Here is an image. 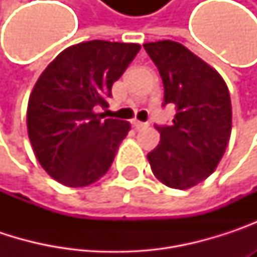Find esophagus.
<instances>
[{"label":"esophagus","mask_w":257,"mask_h":257,"mask_svg":"<svg viewBox=\"0 0 257 257\" xmlns=\"http://www.w3.org/2000/svg\"><path fill=\"white\" fill-rule=\"evenodd\" d=\"M132 125H134V128L135 129L147 128V123H144V122H140V120H137V119H134V120H132Z\"/></svg>","instance_id":"obj_1"}]
</instances>
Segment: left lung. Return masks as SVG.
<instances>
[{"label":"left lung","mask_w":257,"mask_h":257,"mask_svg":"<svg viewBox=\"0 0 257 257\" xmlns=\"http://www.w3.org/2000/svg\"><path fill=\"white\" fill-rule=\"evenodd\" d=\"M158 67L165 104L177 113L171 126H156L159 144L147 155L155 177L168 187L186 190L210 177L229 143L232 107L223 77L177 41L144 44Z\"/></svg>","instance_id":"left-lung-1"}]
</instances>
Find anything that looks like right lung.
Instances as JSON below:
<instances>
[{
  "instance_id": "obj_1",
  "label": "right lung",
  "mask_w": 257,
  "mask_h": 257,
  "mask_svg": "<svg viewBox=\"0 0 257 257\" xmlns=\"http://www.w3.org/2000/svg\"><path fill=\"white\" fill-rule=\"evenodd\" d=\"M141 49L92 40L62 50L40 74L28 101L26 128L43 170L68 187H84L111 167L131 123L104 119L111 86Z\"/></svg>"
}]
</instances>
